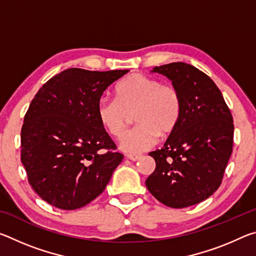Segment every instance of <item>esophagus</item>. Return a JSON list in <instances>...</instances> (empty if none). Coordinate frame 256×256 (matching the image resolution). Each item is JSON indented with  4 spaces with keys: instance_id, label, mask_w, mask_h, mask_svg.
Masks as SVG:
<instances>
[{
    "instance_id": "1",
    "label": "esophagus",
    "mask_w": 256,
    "mask_h": 256,
    "mask_svg": "<svg viewBox=\"0 0 256 256\" xmlns=\"http://www.w3.org/2000/svg\"><path fill=\"white\" fill-rule=\"evenodd\" d=\"M126 157L130 160H132V162H136V160H138L142 157V154H130L126 156Z\"/></svg>"
}]
</instances>
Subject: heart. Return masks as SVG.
<instances>
[{"label":"heart","instance_id":"b5f03b06","mask_svg":"<svg viewBox=\"0 0 256 256\" xmlns=\"http://www.w3.org/2000/svg\"><path fill=\"white\" fill-rule=\"evenodd\" d=\"M116 99L102 98L97 105V116L102 128L116 138H122L136 116L138 126L120 142L126 152H141L166 138L180 123L183 100L178 89L162 84L156 78L134 73L115 89Z\"/></svg>","mask_w":256,"mask_h":256}]
</instances>
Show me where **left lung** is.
Here are the masks:
<instances>
[{
    "mask_svg": "<svg viewBox=\"0 0 256 256\" xmlns=\"http://www.w3.org/2000/svg\"><path fill=\"white\" fill-rule=\"evenodd\" d=\"M170 78L183 100L180 123L162 149L149 154L156 170L146 180L164 206H190L219 188L232 152L234 120L222 94L209 76L190 64L154 68Z\"/></svg>",
    "mask_w": 256,
    "mask_h": 256,
    "instance_id": "1",
    "label": "left lung"
}]
</instances>
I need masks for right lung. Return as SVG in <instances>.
I'll use <instances>...</instances> for the list:
<instances>
[{
	"instance_id": "right-lung-1",
	"label": "right lung",
	"mask_w": 256,
	"mask_h": 256,
	"mask_svg": "<svg viewBox=\"0 0 256 256\" xmlns=\"http://www.w3.org/2000/svg\"><path fill=\"white\" fill-rule=\"evenodd\" d=\"M128 70L71 68L38 90L21 128V162L38 196L76 210L100 196L124 156L102 128L97 105Z\"/></svg>"
}]
</instances>
